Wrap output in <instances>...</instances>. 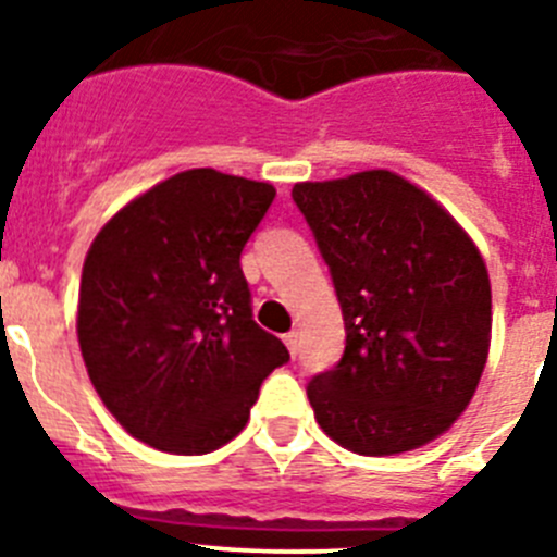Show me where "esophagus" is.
Listing matches in <instances>:
<instances>
[{
	"label": "esophagus",
	"instance_id": "obj_1",
	"mask_svg": "<svg viewBox=\"0 0 557 557\" xmlns=\"http://www.w3.org/2000/svg\"><path fill=\"white\" fill-rule=\"evenodd\" d=\"M284 343H287V348H289V354H298V332H287L284 334Z\"/></svg>",
	"mask_w": 557,
	"mask_h": 557
}]
</instances>
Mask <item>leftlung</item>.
<instances>
[{"instance_id": "left-lung-1", "label": "left lung", "mask_w": 557, "mask_h": 557, "mask_svg": "<svg viewBox=\"0 0 557 557\" xmlns=\"http://www.w3.org/2000/svg\"><path fill=\"white\" fill-rule=\"evenodd\" d=\"M332 273L346 351L312 376L321 430L357 455H401L457 421L491 343V282L444 206L396 172L293 186Z\"/></svg>"}]
</instances>
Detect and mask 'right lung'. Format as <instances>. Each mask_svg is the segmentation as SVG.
<instances>
[{"label":"right lung","mask_w":557,"mask_h":557,"mask_svg":"<svg viewBox=\"0 0 557 557\" xmlns=\"http://www.w3.org/2000/svg\"><path fill=\"white\" fill-rule=\"evenodd\" d=\"M275 189L186 170L116 211L83 264L77 339L113 418L172 455H206L245 430L289 351L253 321L239 256Z\"/></svg>","instance_id":"obj_1"}]
</instances>
